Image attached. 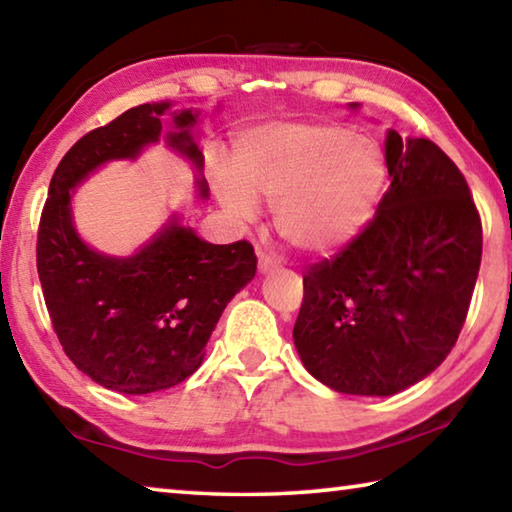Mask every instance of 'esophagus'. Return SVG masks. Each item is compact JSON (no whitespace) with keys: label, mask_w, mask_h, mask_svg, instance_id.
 <instances>
[{"label":"esophagus","mask_w":512,"mask_h":512,"mask_svg":"<svg viewBox=\"0 0 512 512\" xmlns=\"http://www.w3.org/2000/svg\"><path fill=\"white\" fill-rule=\"evenodd\" d=\"M257 257H259V271H262V273H266V271H273V268L277 266L275 259H273L271 255H268V253H264L262 248L257 250Z\"/></svg>","instance_id":"34e87169"}]
</instances>
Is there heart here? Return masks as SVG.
Wrapping results in <instances>:
<instances>
[{"label": "heart", "instance_id": "b5f03b06", "mask_svg": "<svg viewBox=\"0 0 512 512\" xmlns=\"http://www.w3.org/2000/svg\"><path fill=\"white\" fill-rule=\"evenodd\" d=\"M237 175L223 173L216 192L244 219L256 196L275 205L280 235L302 250L325 253L357 235L375 212L386 162L368 137L339 124H266L241 135Z\"/></svg>", "mask_w": 512, "mask_h": 512}]
</instances>
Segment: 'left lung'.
<instances>
[{"label":"left lung","mask_w":512,"mask_h":512,"mask_svg":"<svg viewBox=\"0 0 512 512\" xmlns=\"http://www.w3.org/2000/svg\"><path fill=\"white\" fill-rule=\"evenodd\" d=\"M391 187L334 257L302 273L293 341L305 368L348 395H393L456 345L481 266V216L431 140L386 137Z\"/></svg>","instance_id":"obj_1"}]
</instances>
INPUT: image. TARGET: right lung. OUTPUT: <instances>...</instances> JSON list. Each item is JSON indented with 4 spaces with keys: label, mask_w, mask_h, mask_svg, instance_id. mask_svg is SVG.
Returning <instances> with one entry per match:
<instances>
[{
    "label": "right lung",
    "mask_w": 512,
    "mask_h": 512,
    "mask_svg": "<svg viewBox=\"0 0 512 512\" xmlns=\"http://www.w3.org/2000/svg\"><path fill=\"white\" fill-rule=\"evenodd\" d=\"M167 108L142 103L85 133L56 167L38 225V277L60 345L85 375L126 395L162 391L196 372L225 305L257 271L246 239L207 244L178 221L124 259L94 253L76 235L69 189L99 164L135 158L142 146L158 142ZM173 124L178 133L169 144L203 169L189 135L196 115L183 110Z\"/></svg>",
    "instance_id": "obj_1"
}]
</instances>
